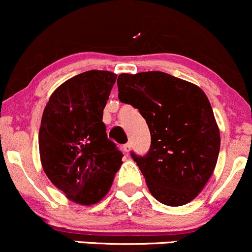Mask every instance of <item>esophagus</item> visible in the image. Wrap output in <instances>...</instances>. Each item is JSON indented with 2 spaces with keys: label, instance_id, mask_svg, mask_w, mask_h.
Returning <instances> with one entry per match:
<instances>
[{
  "label": "esophagus",
  "instance_id": "34e87169",
  "mask_svg": "<svg viewBox=\"0 0 252 252\" xmlns=\"http://www.w3.org/2000/svg\"><path fill=\"white\" fill-rule=\"evenodd\" d=\"M123 150H124V152H125V154H128V152L131 151V144L126 143L125 145L123 146Z\"/></svg>",
  "mask_w": 252,
  "mask_h": 252
}]
</instances>
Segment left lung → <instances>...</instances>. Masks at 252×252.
<instances>
[{
    "label": "left lung",
    "instance_id": "obj_1",
    "mask_svg": "<svg viewBox=\"0 0 252 252\" xmlns=\"http://www.w3.org/2000/svg\"><path fill=\"white\" fill-rule=\"evenodd\" d=\"M119 100L139 109L151 145L131 152L150 193L166 206L190 202L202 190L219 156L220 133L207 96L195 84L160 71L121 73Z\"/></svg>",
    "mask_w": 252,
    "mask_h": 252
}]
</instances>
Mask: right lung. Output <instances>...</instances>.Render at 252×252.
<instances>
[{
	"instance_id": "right-lung-1",
	"label": "right lung",
	"mask_w": 252,
	"mask_h": 252,
	"mask_svg": "<svg viewBox=\"0 0 252 252\" xmlns=\"http://www.w3.org/2000/svg\"><path fill=\"white\" fill-rule=\"evenodd\" d=\"M117 75L90 70L64 82L51 95L39 129L45 174L80 205L100 201L123 164V152L106 133L103 109Z\"/></svg>"
}]
</instances>
